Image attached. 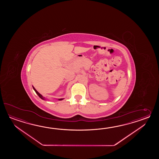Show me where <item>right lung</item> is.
Instances as JSON below:
<instances>
[{
	"label": "right lung",
	"mask_w": 159,
	"mask_h": 159,
	"mask_svg": "<svg viewBox=\"0 0 159 159\" xmlns=\"http://www.w3.org/2000/svg\"><path fill=\"white\" fill-rule=\"evenodd\" d=\"M33 88H34V91L36 92V94H37L39 95V97H40L41 99H44V97H43V96H42V95H41L40 94V93H39V92H38V91H37V90H36L34 89V86H33ZM62 99H63V98L59 99V100H60V101H61V100H62Z\"/></svg>",
	"instance_id": "obj_1"
}]
</instances>
